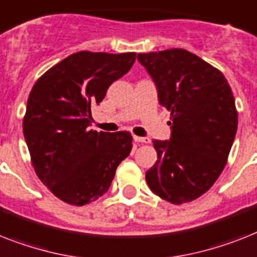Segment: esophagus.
<instances>
[{
    "label": "esophagus",
    "mask_w": 257,
    "mask_h": 257,
    "mask_svg": "<svg viewBox=\"0 0 257 257\" xmlns=\"http://www.w3.org/2000/svg\"><path fill=\"white\" fill-rule=\"evenodd\" d=\"M133 139H135V141H137V143H143V144L150 143L149 137H139V136H133Z\"/></svg>",
    "instance_id": "esophagus-1"
}]
</instances>
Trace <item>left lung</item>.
<instances>
[{
	"instance_id": "8db88e82",
	"label": "left lung",
	"mask_w": 257,
	"mask_h": 257,
	"mask_svg": "<svg viewBox=\"0 0 257 257\" xmlns=\"http://www.w3.org/2000/svg\"><path fill=\"white\" fill-rule=\"evenodd\" d=\"M170 112V139L153 140L157 162L145 174L150 190L174 204L197 199L224 169L237 129L231 87L220 71L182 49L139 54Z\"/></svg>"
}]
</instances>
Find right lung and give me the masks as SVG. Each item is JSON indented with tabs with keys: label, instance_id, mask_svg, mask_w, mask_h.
<instances>
[{
	"label": "right lung",
	"instance_id": "add662e5",
	"mask_svg": "<svg viewBox=\"0 0 257 257\" xmlns=\"http://www.w3.org/2000/svg\"><path fill=\"white\" fill-rule=\"evenodd\" d=\"M135 53L80 51L50 68L27 99L24 136L37 176L66 203L83 206L107 193L132 150L129 132L89 129L91 108L124 76Z\"/></svg>",
	"mask_w": 257,
	"mask_h": 257
}]
</instances>
